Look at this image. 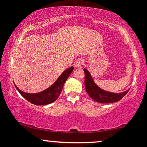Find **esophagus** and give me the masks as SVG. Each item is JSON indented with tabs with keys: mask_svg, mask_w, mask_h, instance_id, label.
I'll use <instances>...</instances> for the list:
<instances>
[{
	"mask_svg": "<svg viewBox=\"0 0 147 147\" xmlns=\"http://www.w3.org/2000/svg\"><path fill=\"white\" fill-rule=\"evenodd\" d=\"M83 64H84L83 60L81 59H77V61H76L75 66L77 67V68H81V67L83 65Z\"/></svg>",
	"mask_w": 147,
	"mask_h": 147,
	"instance_id": "esophagus-1",
	"label": "esophagus"
}]
</instances>
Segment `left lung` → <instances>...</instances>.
Wrapping results in <instances>:
<instances>
[{"label": "left lung", "instance_id": "1", "mask_svg": "<svg viewBox=\"0 0 147 147\" xmlns=\"http://www.w3.org/2000/svg\"><path fill=\"white\" fill-rule=\"evenodd\" d=\"M85 73V88L87 93L95 102L103 104H109L118 102L125 96L129 90L121 92V93H113L105 91L99 88L94 82L90 72L86 68L84 69Z\"/></svg>", "mask_w": 147, "mask_h": 147}]
</instances>
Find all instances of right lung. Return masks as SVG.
I'll list each match as a JSON object with an SVG mask.
<instances>
[{
    "label": "right lung",
    "instance_id": "add662e5",
    "mask_svg": "<svg viewBox=\"0 0 147 147\" xmlns=\"http://www.w3.org/2000/svg\"><path fill=\"white\" fill-rule=\"evenodd\" d=\"M73 70L74 67H70V68L65 70L51 86L49 87L46 90L38 92V93L24 92L20 90L15 84L14 85L16 88L19 92V93L28 102L35 104V105H46V104L54 102L58 98L61 92L65 81L68 78V77L71 74V72L73 71Z\"/></svg>",
    "mask_w": 147,
    "mask_h": 147
}]
</instances>
